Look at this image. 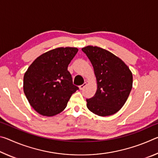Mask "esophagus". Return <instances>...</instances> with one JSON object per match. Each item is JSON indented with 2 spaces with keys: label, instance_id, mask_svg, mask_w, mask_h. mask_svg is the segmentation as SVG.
<instances>
[{
  "label": "esophagus",
  "instance_id": "obj_1",
  "mask_svg": "<svg viewBox=\"0 0 158 158\" xmlns=\"http://www.w3.org/2000/svg\"><path fill=\"white\" fill-rule=\"evenodd\" d=\"M85 85H86V83H84V84H83L82 85H79V89L80 90H83L84 89V88L85 87Z\"/></svg>",
  "mask_w": 158,
  "mask_h": 158
}]
</instances>
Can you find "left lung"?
Wrapping results in <instances>:
<instances>
[{"instance_id":"left-lung-1","label":"left lung","mask_w":158,"mask_h":158,"mask_svg":"<svg viewBox=\"0 0 158 158\" xmlns=\"http://www.w3.org/2000/svg\"><path fill=\"white\" fill-rule=\"evenodd\" d=\"M81 50L94 69L97 91L87 99V107L98 116L116 114L125 105L132 88V74L121 58L102 48L87 46Z\"/></svg>"}]
</instances>
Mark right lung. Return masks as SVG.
<instances>
[{"label": "right lung", "mask_w": 158, "mask_h": 158, "mask_svg": "<svg viewBox=\"0 0 158 158\" xmlns=\"http://www.w3.org/2000/svg\"><path fill=\"white\" fill-rule=\"evenodd\" d=\"M76 47H58L37 57L23 77V92L37 113L53 116L63 111L74 85L68 67L78 52Z\"/></svg>", "instance_id": "1"}]
</instances>
